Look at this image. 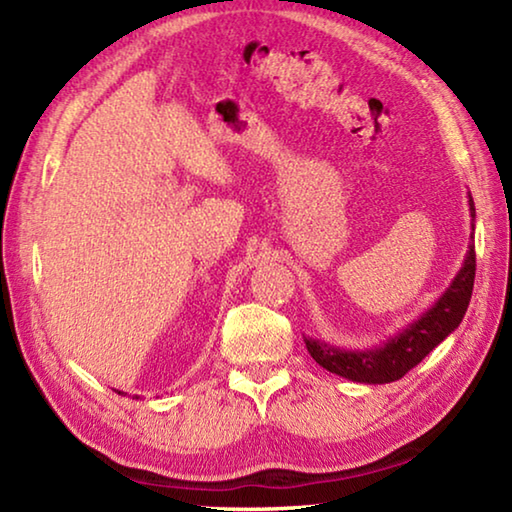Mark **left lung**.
I'll list each match as a JSON object with an SVG mask.
<instances>
[{
    "instance_id": "1",
    "label": "left lung",
    "mask_w": 512,
    "mask_h": 512,
    "mask_svg": "<svg viewBox=\"0 0 512 512\" xmlns=\"http://www.w3.org/2000/svg\"><path fill=\"white\" fill-rule=\"evenodd\" d=\"M470 201L472 216V237L467 244V253L463 259L461 271L456 273L452 284L443 291L433 305L424 311L400 332L388 336L384 343L372 345L366 350H343L339 345H329L325 341L305 336V345L311 357L334 375L345 377L359 384H391V381L402 379L406 372L418 366L427 354L443 343L454 329L461 325V320L470 305L472 287H474V271H476V255H474V201Z\"/></svg>"
}]
</instances>
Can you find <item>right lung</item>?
Segmentation results:
<instances>
[{
  "label": "right lung",
  "instance_id": "obj_1",
  "mask_svg": "<svg viewBox=\"0 0 512 512\" xmlns=\"http://www.w3.org/2000/svg\"><path fill=\"white\" fill-rule=\"evenodd\" d=\"M117 393H119V395H124V393H121V391H117ZM135 397H137V395H135Z\"/></svg>",
  "mask_w": 512,
  "mask_h": 512
}]
</instances>
